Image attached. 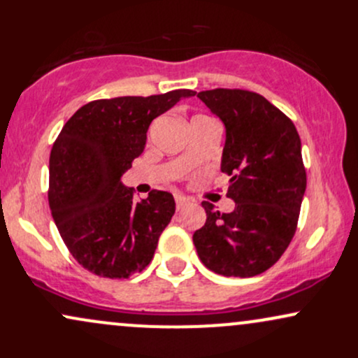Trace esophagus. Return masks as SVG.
I'll list each match as a JSON object with an SVG mask.
<instances>
[{"label":"esophagus","instance_id":"1","mask_svg":"<svg viewBox=\"0 0 358 358\" xmlns=\"http://www.w3.org/2000/svg\"><path fill=\"white\" fill-rule=\"evenodd\" d=\"M175 200H176V208H178V210H183L185 207L190 205V200L183 195H175Z\"/></svg>","mask_w":358,"mask_h":358}]
</instances>
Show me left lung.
<instances>
[{"instance_id": "left-lung-1", "label": "left lung", "mask_w": 358, "mask_h": 358, "mask_svg": "<svg viewBox=\"0 0 358 358\" xmlns=\"http://www.w3.org/2000/svg\"><path fill=\"white\" fill-rule=\"evenodd\" d=\"M225 127L220 170L231 175L220 213L203 202L207 222L193 234L205 268L222 276L252 278L282 256L306 190L301 139L289 117L256 92L213 89L196 94Z\"/></svg>"}]
</instances>
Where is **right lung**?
Wrapping results in <instances>:
<instances>
[{
    "label": "right lung",
    "mask_w": 358,
    "mask_h": 358,
    "mask_svg": "<svg viewBox=\"0 0 358 358\" xmlns=\"http://www.w3.org/2000/svg\"><path fill=\"white\" fill-rule=\"evenodd\" d=\"M195 94L92 101L62 127L50 153L48 203L65 245L90 273L129 278L153 259L175 199L153 190L136 202L121 176L145 151L151 121Z\"/></svg>",
    "instance_id": "1"
}]
</instances>
